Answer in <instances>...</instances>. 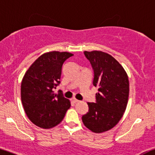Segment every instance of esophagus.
<instances>
[{
    "label": "esophagus",
    "instance_id": "34e87169",
    "mask_svg": "<svg viewBox=\"0 0 155 155\" xmlns=\"http://www.w3.org/2000/svg\"><path fill=\"white\" fill-rule=\"evenodd\" d=\"M71 100V101H72L73 103H78V102H79V100L76 99V98H72Z\"/></svg>",
    "mask_w": 155,
    "mask_h": 155
}]
</instances>
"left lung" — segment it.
<instances>
[{
  "label": "left lung",
  "instance_id": "8db88e82",
  "mask_svg": "<svg viewBox=\"0 0 155 155\" xmlns=\"http://www.w3.org/2000/svg\"><path fill=\"white\" fill-rule=\"evenodd\" d=\"M94 70L93 85L98 88L96 102H87L89 110L82 116L88 130L102 133L113 129L123 117L129 99L128 75L113 56L101 51H84Z\"/></svg>",
  "mask_w": 155,
  "mask_h": 155
}]
</instances>
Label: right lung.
Returning <instances> with one entry per match:
<instances>
[{"label": "right lung", "instance_id": "add662e5", "mask_svg": "<svg viewBox=\"0 0 155 155\" xmlns=\"http://www.w3.org/2000/svg\"><path fill=\"white\" fill-rule=\"evenodd\" d=\"M74 56L64 51L47 52L28 68L22 79L20 93L23 109L34 124L51 129L63 120L71 101L54 89L60 83L64 62Z\"/></svg>", "mask_w": 155, "mask_h": 155}]
</instances>
